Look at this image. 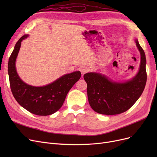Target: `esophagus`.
<instances>
[{
    "instance_id": "34e87169",
    "label": "esophagus",
    "mask_w": 157,
    "mask_h": 157,
    "mask_svg": "<svg viewBox=\"0 0 157 157\" xmlns=\"http://www.w3.org/2000/svg\"><path fill=\"white\" fill-rule=\"evenodd\" d=\"M88 71H89V69L87 67H82L80 68V72H81L82 75H84L85 73H86L87 72H88Z\"/></svg>"
}]
</instances>
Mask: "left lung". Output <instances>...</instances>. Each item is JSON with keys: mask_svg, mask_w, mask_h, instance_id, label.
Wrapping results in <instances>:
<instances>
[{"mask_svg": "<svg viewBox=\"0 0 157 157\" xmlns=\"http://www.w3.org/2000/svg\"><path fill=\"white\" fill-rule=\"evenodd\" d=\"M140 56L137 73L126 81H115L100 73L84 74L90 107L102 115H118L128 110L143 93L147 81L146 58L138 40L134 39Z\"/></svg>", "mask_w": 157, "mask_h": 157, "instance_id": "1", "label": "left lung"}]
</instances>
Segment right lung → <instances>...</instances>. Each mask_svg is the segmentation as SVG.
I'll use <instances>...</instances> for the list:
<instances>
[{"label": "right lung", "instance_id": "obj_1", "mask_svg": "<svg viewBox=\"0 0 157 157\" xmlns=\"http://www.w3.org/2000/svg\"><path fill=\"white\" fill-rule=\"evenodd\" d=\"M28 36L29 35H25L19 39L9 58L8 72L10 88L16 100L26 110L39 116L50 115L62 106L67 93L80 79L81 73L76 71L65 74L42 86H31L23 82L17 74L16 61L21 42Z\"/></svg>", "mask_w": 157, "mask_h": 157}]
</instances>
